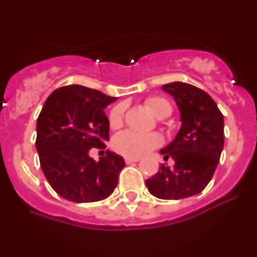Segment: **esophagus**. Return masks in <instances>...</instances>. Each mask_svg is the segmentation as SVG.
I'll list each match as a JSON object with an SVG mask.
<instances>
[{
	"label": "esophagus",
	"mask_w": 257,
	"mask_h": 257,
	"mask_svg": "<svg viewBox=\"0 0 257 257\" xmlns=\"http://www.w3.org/2000/svg\"><path fill=\"white\" fill-rule=\"evenodd\" d=\"M124 161H126L127 165H130V163H134V162H139V158H130V157H127V158H124Z\"/></svg>",
	"instance_id": "34e87169"
}]
</instances>
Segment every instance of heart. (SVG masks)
Here are the masks:
<instances>
[{"mask_svg": "<svg viewBox=\"0 0 257 257\" xmlns=\"http://www.w3.org/2000/svg\"><path fill=\"white\" fill-rule=\"evenodd\" d=\"M147 106L157 118L169 117L172 112V106L163 97H149L145 101ZM123 123V105H115L109 113V126L118 128ZM163 143L160 134H139L135 131H123L118 134L113 140V147L118 153L130 158H140L148 154L153 149L161 147Z\"/></svg>", "mask_w": 257, "mask_h": 257, "instance_id": "1", "label": "heart"}]
</instances>
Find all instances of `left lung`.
Segmentation results:
<instances>
[{
    "label": "left lung",
    "mask_w": 257,
    "mask_h": 257,
    "mask_svg": "<svg viewBox=\"0 0 257 257\" xmlns=\"http://www.w3.org/2000/svg\"><path fill=\"white\" fill-rule=\"evenodd\" d=\"M162 90L174 97L180 112V130L161 149L163 158L171 157L175 165L172 169L161 165L145 185L157 198H188L212 179L224 148V117L212 97L196 86L172 82Z\"/></svg>",
    "instance_id": "8db88e82"
}]
</instances>
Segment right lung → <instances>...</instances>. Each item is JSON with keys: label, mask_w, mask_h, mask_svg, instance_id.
<instances>
[{"label": "right lung", "mask_w": 257, "mask_h": 257, "mask_svg": "<svg viewBox=\"0 0 257 257\" xmlns=\"http://www.w3.org/2000/svg\"><path fill=\"white\" fill-rule=\"evenodd\" d=\"M115 100L97 90L69 85L45 101L37 119L36 147L47 181L64 199L101 201L117 187L123 158L106 151L96 162L88 154L91 148L106 147L109 119L104 109Z\"/></svg>", "instance_id": "obj_1"}]
</instances>
